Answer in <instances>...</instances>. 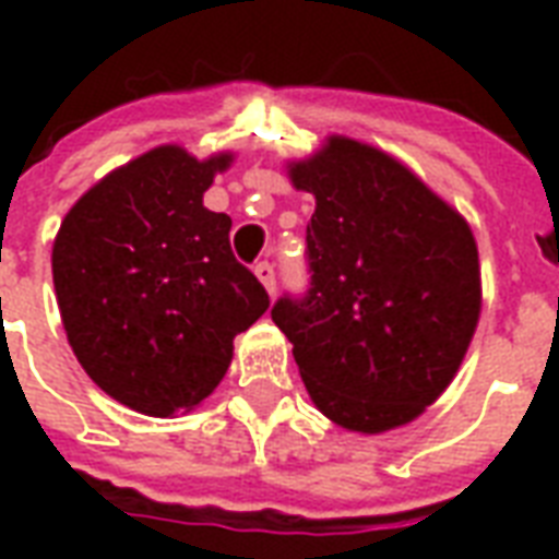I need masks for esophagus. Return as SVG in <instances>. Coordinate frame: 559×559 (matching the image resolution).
<instances>
[{
    "mask_svg": "<svg viewBox=\"0 0 559 559\" xmlns=\"http://www.w3.org/2000/svg\"><path fill=\"white\" fill-rule=\"evenodd\" d=\"M254 275H258V281H261L263 287H266V293H275V270H272L270 261H258L254 263Z\"/></svg>",
    "mask_w": 559,
    "mask_h": 559,
    "instance_id": "1",
    "label": "esophagus"
}]
</instances>
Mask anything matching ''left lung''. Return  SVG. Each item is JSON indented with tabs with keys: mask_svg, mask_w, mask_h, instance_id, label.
I'll list each match as a JSON object with an SVG mask.
<instances>
[{
	"mask_svg": "<svg viewBox=\"0 0 559 559\" xmlns=\"http://www.w3.org/2000/svg\"><path fill=\"white\" fill-rule=\"evenodd\" d=\"M287 174L316 197L310 287L278 298L272 322L310 397L350 432L415 420L452 382L481 313L467 219L406 165L345 135Z\"/></svg>",
	"mask_w": 559,
	"mask_h": 559,
	"instance_id": "8db88e82",
	"label": "left lung"
}]
</instances>
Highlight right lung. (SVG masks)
<instances>
[{
  "mask_svg": "<svg viewBox=\"0 0 559 559\" xmlns=\"http://www.w3.org/2000/svg\"><path fill=\"white\" fill-rule=\"evenodd\" d=\"M231 153L153 147L74 202L51 249L57 307L95 385L153 417L191 412L231 366L235 336L270 296L202 205Z\"/></svg>",
  "mask_w": 559,
  "mask_h": 559,
  "instance_id": "obj_1",
  "label": "right lung"
}]
</instances>
